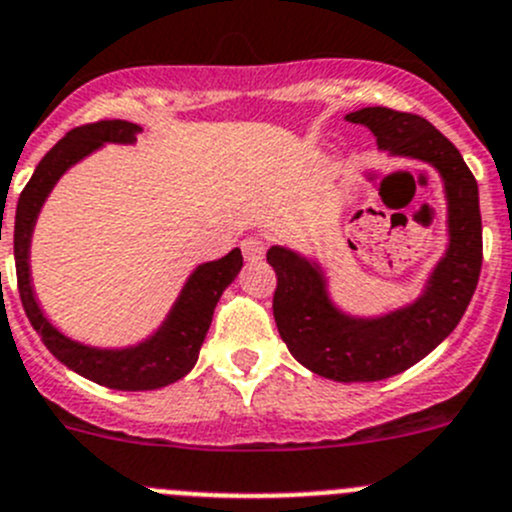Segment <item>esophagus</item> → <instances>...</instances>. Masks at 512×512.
<instances>
[{
	"instance_id": "obj_1",
	"label": "esophagus",
	"mask_w": 512,
	"mask_h": 512,
	"mask_svg": "<svg viewBox=\"0 0 512 512\" xmlns=\"http://www.w3.org/2000/svg\"><path fill=\"white\" fill-rule=\"evenodd\" d=\"M242 255H245V260H262V257H265V252H267V245H265V240H262L260 235H250V237H245V240H242Z\"/></svg>"
}]
</instances>
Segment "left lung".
<instances>
[{"label": "left lung", "mask_w": 512, "mask_h": 512, "mask_svg": "<svg viewBox=\"0 0 512 512\" xmlns=\"http://www.w3.org/2000/svg\"><path fill=\"white\" fill-rule=\"evenodd\" d=\"M347 119L370 127L380 150L430 162L443 175L450 247L425 295L377 320H352L337 312L327 300L322 272L295 252L272 247L267 252L277 275L272 315L287 350L307 370L337 382H375L413 367L455 330L478 287L483 222L473 172L428 119L390 107L357 109Z\"/></svg>", "instance_id": "8db88e82"}]
</instances>
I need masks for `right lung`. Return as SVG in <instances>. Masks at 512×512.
Here are the masks:
<instances>
[{
  "label": "right lung",
  "mask_w": 512,
  "mask_h": 512,
  "mask_svg": "<svg viewBox=\"0 0 512 512\" xmlns=\"http://www.w3.org/2000/svg\"><path fill=\"white\" fill-rule=\"evenodd\" d=\"M137 132H140V127L124 122V119H99V122H89L69 130L42 157L32 180L24 185L17 202V217H14L17 287L29 322L42 335L44 345L59 362L72 367L87 380L114 390H155L185 377L195 367L197 355H200L217 300L242 267V252L237 247L222 260L197 267L187 280L175 310L167 317L165 327L152 340L130 347V350L114 352L84 347L64 337L62 332H57L44 320L37 300H34L32 285H29V237H32L39 207L69 165L97 150L102 142H135Z\"/></svg>",
  "instance_id": "1"
}]
</instances>
